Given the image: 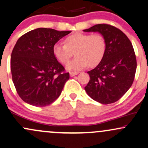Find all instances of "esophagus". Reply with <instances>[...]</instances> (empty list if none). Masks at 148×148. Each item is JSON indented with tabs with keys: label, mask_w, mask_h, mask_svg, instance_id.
Returning a JSON list of instances; mask_svg holds the SVG:
<instances>
[{
	"label": "esophagus",
	"mask_w": 148,
	"mask_h": 148,
	"mask_svg": "<svg viewBox=\"0 0 148 148\" xmlns=\"http://www.w3.org/2000/svg\"><path fill=\"white\" fill-rule=\"evenodd\" d=\"M79 74V72H70V76H74L75 75H77V74Z\"/></svg>",
	"instance_id": "esophagus-1"
}]
</instances>
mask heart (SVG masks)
Wrapping results in <instances>:
<instances>
[{"label": "heart", "mask_w": 148, "mask_h": 148, "mask_svg": "<svg viewBox=\"0 0 148 148\" xmlns=\"http://www.w3.org/2000/svg\"><path fill=\"white\" fill-rule=\"evenodd\" d=\"M106 49L104 37L100 33L92 35L76 33L65 39V44L57 42L53 47L54 56L62 64H65L75 53L76 58L67 64L69 71H77L88 66L95 67L101 62Z\"/></svg>", "instance_id": "obj_1"}]
</instances>
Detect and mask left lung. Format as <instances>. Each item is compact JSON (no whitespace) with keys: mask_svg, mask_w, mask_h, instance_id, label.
Returning <instances> with one entry per match:
<instances>
[{"mask_svg":"<svg viewBox=\"0 0 148 148\" xmlns=\"http://www.w3.org/2000/svg\"><path fill=\"white\" fill-rule=\"evenodd\" d=\"M84 31L98 32L106 42L102 60L88 72L90 81L85 90L97 102L114 103L133 84L137 64L132 42L123 31L111 25L97 24Z\"/></svg>","mask_w":148,"mask_h":148,"instance_id":"obj_1","label":"left lung"}]
</instances>
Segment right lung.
Instances as JSON below:
<instances>
[{
    "instance_id": "right-lung-1",
    "label": "right lung",
    "mask_w": 148,
    "mask_h": 148,
    "mask_svg": "<svg viewBox=\"0 0 148 148\" xmlns=\"http://www.w3.org/2000/svg\"><path fill=\"white\" fill-rule=\"evenodd\" d=\"M71 31L40 28L30 30L16 42L11 55L12 81L23 101L46 106L60 96L69 74L53 53V47Z\"/></svg>"
}]
</instances>
